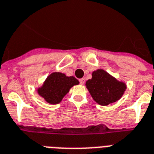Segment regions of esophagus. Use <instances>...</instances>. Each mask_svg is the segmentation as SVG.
I'll list each match as a JSON object with an SVG mask.
<instances>
[{
  "mask_svg": "<svg viewBox=\"0 0 154 154\" xmlns=\"http://www.w3.org/2000/svg\"><path fill=\"white\" fill-rule=\"evenodd\" d=\"M79 81L81 85H84V84H85V78H81V79L79 80Z\"/></svg>",
  "mask_w": 154,
  "mask_h": 154,
  "instance_id": "obj_1",
  "label": "esophagus"
}]
</instances>
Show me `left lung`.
<instances>
[{
    "mask_svg": "<svg viewBox=\"0 0 154 154\" xmlns=\"http://www.w3.org/2000/svg\"><path fill=\"white\" fill-rule=\"evenodd\" d=\"M92 79L86 81V87L96 102L103 106L119 100L126 90V85L103 69L92 73Z\"/></svg>",
    "mask_w": 154,
    "mask_h": 154,
    "instance_id": "left-lung-1",
    "label": "left lung"
}]
</instances>
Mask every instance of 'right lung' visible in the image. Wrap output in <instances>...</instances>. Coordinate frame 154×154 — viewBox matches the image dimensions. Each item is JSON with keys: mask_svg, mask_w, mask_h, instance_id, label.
I'll list each match as a JSON object with an SVG mask.
<instances>
[{"mask_svg": "<svg viewBox=\"0 0 154 154\" xmlns=\"http://www.w3.org/2000/svg\"><path fill=\"white\" fill-rule=\"evenodd\" d=\"M78 84L79 81L74 77H66L62 73H53L47 77L43 85L38 88V92L49 103L57 104L62 101L71 87Z\"/></svg>", "mask_w": 154, "mask_h": 154, "instance_id": "1", "label": "right lung"}]
</instances>
